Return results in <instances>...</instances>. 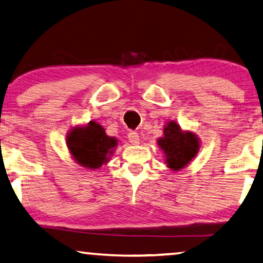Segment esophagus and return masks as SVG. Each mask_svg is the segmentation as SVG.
<instances>
[{
  "label": "esophagus",
  "mask_w": 263,
  "mask_h": 263,
  "mask_svg": "<svg viewBox=\"0 0 263 263\" xmlns=\"http://www.w3.org/2000/svg\"><path fill=\"white\" fill-rule=\"evenodd\" d=\"M127 138H128V141H130V143H131V144H133V145H137V144H139V141H140V139H139V136H138V133L135 132V131H131V132H128V135H127Z\"/></svg>",
  "instance_id": "obj_1"
}]
</instances>
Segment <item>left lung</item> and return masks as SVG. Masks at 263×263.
Segmentation results:
<instances>
[{"mask_svg":"<svg viewBox=\"0 0 263 263\" xmlns=\"http://www.w3.org/2000/svg\"><path fill=\"white\" fill-rule=\"evenodd\" d=\"M158 145L165 153L166 164L173 171L184 168L197 156L199 139L192 132H184L176 122H168L164 128V137L158 139Z\"/></svg>","mask_w":263,"mask_h":263,"instance_id":"obj_1","label":"left lung"}]
</instances>
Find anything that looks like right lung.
<instances>
[{
  "instance_id": "1",
  "label": "right lung",
  "mask_w": 263,
  "mask_h": 263,
  "mask_svg": "<svg viewBox=\"0 0 263 263\" xmlns=\"http://www.w3.org/2000/svg\"><path fill=\"white\" fill-rule=\"evenodd\" d=\"M66 144L73 159L90 170H97L107 162L118 145L117 139L107 136L103 126L96 122L73 127L66 137Z\"/></svg>"
}]
</instances>
